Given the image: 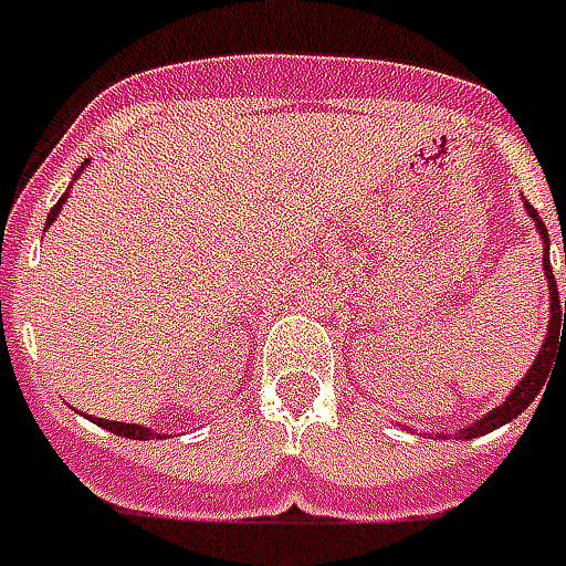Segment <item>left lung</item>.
<instances>
[{"instance_id":"obj_1","label":"left lung","mask_w":566,"mask_h":566,"mask_svg":"<svg viewBox=\"0 0 566 566\" xmlns=\"http://www.w3.org/2000/svg\"><path fill=\"white\" fill-rule=\"evenodd\" d=\"M526 210H530V217L536 219V229H539L542 241H545L542 269H545L548 291H552V322H548V334H545V344H542L539 356H536L533 368L526 371V378L521 380L509 396H505V402H502V406H495L493 412L486 415V418H480L476 424L461 430L459 440L461 437H464V440H471V437H480V433H490V430L509 424L511 418H517V415L524 412L526 406H530V402L545 390V384H548L552 371H555V363H564V356H566V300H564V322H560V300H557V284H555V275H552V260H548V229H545V222H542L539 213H536L533 207H526ZM564 263H566V241H564Z\"/></svg>"}]
</instances>
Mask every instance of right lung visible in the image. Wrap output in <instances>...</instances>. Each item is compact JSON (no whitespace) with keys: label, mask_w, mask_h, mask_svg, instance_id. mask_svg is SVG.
Segmentation results:
<instances>
[{"label":"right lung","mask_w":566,"mask_h":566,"mask_svg":"<svg viewBox=\"0 0 566 566\" xmlns=\"http://www.w3.org/2000/svg\"><path fill=\"white\" fill-rule=\"evenodd\" d=\"M67 201V195H64V198H61V201L55 203V207H52V213H49V222H45V226H52V219L57 217V210H61V203ZM95 421H98V424H102V428L105 430H111V433H117V437H129V440H148V437H154L151 430L148 428H142V424H123V421H102V418H95Z\"/></svg>","instance_id":"1"}]
</instances>
